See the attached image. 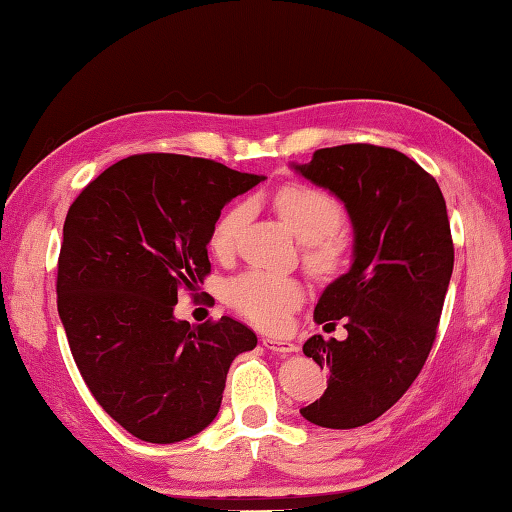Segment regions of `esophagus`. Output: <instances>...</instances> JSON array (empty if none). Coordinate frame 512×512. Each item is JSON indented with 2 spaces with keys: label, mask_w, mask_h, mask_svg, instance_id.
<instances>
[{
  "label": "esophagus",
  "mask_w": 512,
  "mask_h": 512,
  "mask_svg": "<svg viewBox=\"0 0 512 512\" xmlns=\"http://www.w3.org/2000/svg\"><path fill=\"white\" fill-rule=\"evenodd\" d=\"M263 345L269 352H276V354H292L298 350L296 343L285 341V339H274V336H263Z\"/></svg>",
  "instance_id": "34e87169"
}]
</instances>
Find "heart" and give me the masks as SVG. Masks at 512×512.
Wrapping results in <instances>:
<instances>
[{
	"mask_svg": "<svg viewBox=\"0 0 512 512\" xmlns=\"http://www.w3.org/2000/svg\"><path fill=\"white\" fill-rule=\"evenodd\" d=\"M274 207L283 223L303 243V265L314 276L332 278L343 272L352 245L347 231L341 227L345 218L343 205L330 191L307 182H289L276 191ZM247 216L249 205L238 202L216 220L209 247L218 256L234 252ZM227 303L263 330H281L289 314L301 307L303 287L294 278L249 269L227 285Z\"/></svg>",
	"mask_w": 512,
	"mask_h": 512,
	"instance_id": "1",
	"label": "heart"
}]
</instances>
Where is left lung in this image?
Listing matches in <instances>:
<instances>
[{"instance_id": "8db88e82", "label": "left lung", "mask_w": 512, "mask_h": 512, "mask_svg": "<svg viewBox=\"0 0 512 512\" xmlns=\"http://www.w3.org/2000/svg\"><path fill=\"white\" fill-rule=\"evenodd\" d=\"M339 196L354 223V263L325 289L314 321H343L345 341L312 336L305 356L330 372L301 414L350 430L390 410L426 365L455 265L437 180L397 149L368 142L314 151L296 167Z\"/></svg>"}]
</instances>
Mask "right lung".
Instances as JSON below:
<instances>
[{"label":"right lung","instance_id":"right-lung-1","mask_svg":"<svg viewBox=\"0 0 512 512\" xmlns=\"http://www.w3.org/2000/svg\"><path fill=\"white\" fill-rule=\"evenodd\" d=\"M263 180L216 160L138 153L82 189L64 220L57 312L84 383L149 443L216 419L231 361L256 334L231 316L173 318L178 292L211 274L207 243L225 202Z\"/></svg>","mask_w":512,"mask_h":512}]
</instances>
